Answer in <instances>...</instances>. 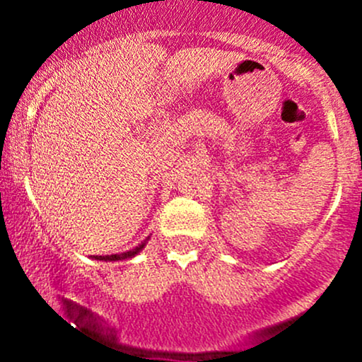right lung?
<instances>
[{"label": "right lung", "instance_id": "obj_1", "mask_svg": "<svg viewBox=\"0 0 362 362\" xmlns=\"http://www.w3.org/2000/svg\"><path fill=\"white\" fill-rule=\"evenodd\" d=\"M151 240V236H148L145 242H141L140 245L134 247V249L127 250V252H122V254H110V255H90V259H96V261H107V262H113V261H124V259H131L134 257V255L140 254L141 250L145 249V245H147V242Z\"/></svg>", "mask_w": 362, "mask_h": 362}]
</instances>
